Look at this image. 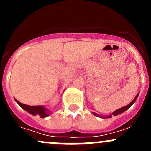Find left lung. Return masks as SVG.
Here are the masks:
<instances>
[{"instance_id":"left-lung-1","label":"left lung","mask_w":151,"mask_h":151,"mask_svg":"<svg viewBox=\"0 0 151 151\" xmlns=\"http://www.w3.org/2000/svg\"><path fill=\"white\" fill-rule=\"evenodd\" d=\"M138 94H139V93H138V94H137V95H136V97H134V99L133 100V101H132V102H131L130 104H128L127 106H123V107H122V108H119V109H118V110H116V111L113 112V113H112L111 115L107 116L105 117V118H111V117L113 116H117V115H119V114H120V113H123V112H125V110H127L128 109H129V108L131 107V106H132V105L134 102H135L136 99L138 98ZM94 115L96 116H100L98 115V114H97V113H94Z\"/></svg>"}]
</instances>
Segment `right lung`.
I'll return each instance as SVG.
<instances>
[{"label":"right lung","mask_w":151,"mask_h":151,"mask_svg":"<svg viewBox=\"0 0 151 151\" xmlns=\"http://www.w3.org/2000/svg\"><path fill=\"white\" fill-rule=\"evenodd\" d=\"M15 101H17V103L18 104L22 109L27 111L28 113H31L32 115L36 116L38 115L41 118H45L48 116V113H47V109H45L44 106H29V105L23 104L22 103L19 102L17 100L15 99Z\"/></svg>","instance_id":"right-lung-1"}]
</instances>
